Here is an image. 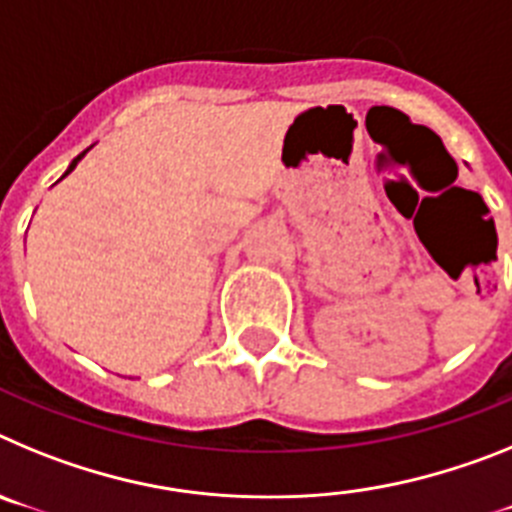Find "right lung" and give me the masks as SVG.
I'll list each match as a JSON object with an SVG mask.
<instances>
[{"mask_svg":"<svg viewBox=\"0 0 512 512\" xmlns=\"http://www.w3.org/2000/svg\"><path fill=\"white\" fill-rule=\"evenodd\" d=\"M87 151H89V148H87ZM87 151H84V153H79V156H76V158H74V161H71V166H69V169H66V174H63V176H69V174H71V171H74V169H76V164H79L81 158L87 156Z\"/></svg>","mask_w":512,"mask_h":512,"instance_id":"add662e5","label":"right lung"}]
</instances>
